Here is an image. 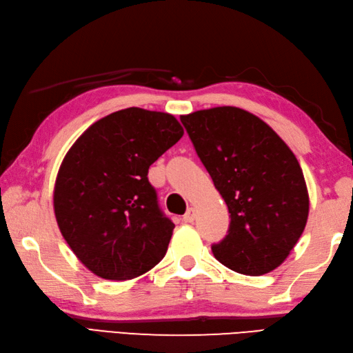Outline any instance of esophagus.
I'll list each match as a JSON object with an SVG mask.
<instances>
[{
  "instance_id": "1",
  "label": "esophagus",
  "mask_w": 353,
  "mask_h": 353,
  "mask_svg": "<svg viewBox=\"0 0 353 353\" xmlns=\"http://www.w3.org/2000/svg\"><path fill=\"white\" fill-rule=\"evenodd\" d=\"M183 221L185 222V224H192L193 221H195V208H189V210L185 212V214L183 216Z\"/></svg>"
}]
</instances>
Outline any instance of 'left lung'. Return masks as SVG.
<instances>
[{"label": "left lung", "instance_id": "1", "mask_svg": "<svg viewBox=\"0 0 353 353\" xmlns=\"http://www.w3.org/2000/svg\"><path fill=\"white\" fill-rule=\"evenodd\" d=\"M201 161L225 201L228 234L212 251L247 276L276 270L306 227L309 193L292 150L270 125L236 106L181 116Z\"/></svg>", "mask_w": 353, "mask_h": 353}]
</instances>
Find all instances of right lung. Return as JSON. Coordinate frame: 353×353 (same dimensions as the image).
Instances as JSON below:
<instances>
[{
	"label": "right lung",
	"mask_w": 353,
	"mask_h": 353,
	"mask_svg": "<svg viewBox=\"0 0 353 353\" xmlns=\"http://www.w3.org/2000/svg\"><path fill=\"white\" fill-rule=\"evenodd\" d=\"M183 134L172 114L126 108L92 123L63 157L54 216L92 274L135 279L166 254L175 225L158 207L148 172Z\"/></svg>",
	"instance_id": "add662e5"
}]
</instances>
